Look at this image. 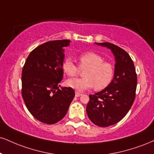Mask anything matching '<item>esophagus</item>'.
<instances>
[{"label":"esophagus","instance_id":"esophagus-1","mask_svg":"<svg viewBox=\"0 0 154 154\" xmlns=\"http://www.w3.org/2000/svg\"><path fill=\"white\" fill-rule=\"evenodd\" d=\"M81 95H82V93H80V92H79L77 91L75 92V96H76V97H79V96H81Z\"/></svg>","mask_w":154,"mask_h":154}]
</instances>
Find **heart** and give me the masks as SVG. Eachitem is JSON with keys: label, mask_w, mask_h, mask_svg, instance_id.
Returning a JSON list of instances; mask_svg holds the SVG:
<instances>
[{"label": "heart", "mask_w": 154, "mask_h": 154, "mask_svg": "<svg viewBox=\"0 0 154 154\" xmlns=\"http://www.w3.org/2000/svg\"><path fill=\"white\" fill-rule=\"evenodd\" d=\"M81 69H87L84 72L83 78L69 79L66 85L77 91H85L93 88L103 90L110 85L114 76V67L110 62H103L100 55L94 52H86L79 57ZM62 69L67 75L74 77L77 75L79 67L71 58L64 59Z\"/></svg>", "instance_id": "1"}]
</instances>
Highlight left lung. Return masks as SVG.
Returning a JSON list of instances; mask_svg holds the SVG:
<instances>
[{"mask_svg":"<svg viewBox=\"0 0 154 154\" xmlns=\"http://www.w3.org/2000/svg\"><path fill=\"white\" fill-rule=\"evenodd\" d=\"M95 44L112 51L116 61L114 76L104 90L90 95L86 111L94 124L107 127L118 123L131 109L136 96L137 75L133 60L125 50L108 42Z\"/></svg>","mask_w":154,"mask_h":154,"instance_id":"left-lung-1","label":"left lung"}]
</instances>
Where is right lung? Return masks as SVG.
<instances>
[{
    "label": "right lung",
    "instance_id": "add662e5",
    "mask_svg": "<svg viewBox=\"0 0 154 154\" xmlns=\"http://www.w3.org/2000/svg\"><path fill=\"white\" fill-rule=\"evenodd\" d=\"M67 39L46 42L29 54L22 70V97L31 114L39 121L54 124L65 116L75 97L71 88H61L64 47Z\"/></svg>",
    "mask_w": 154,
    "mask_h": 154
}]
</instances>
